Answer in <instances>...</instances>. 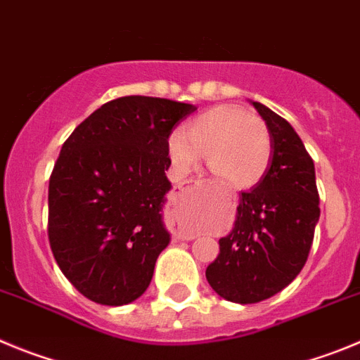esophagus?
<instances>
[{
    "label": "esophagus",
    "mask_w": 360,
    "mask_h": 360,
    "mask_svg": "<svg viewBox=\"0 0 360 360\" xmlns=\"http://www.w3.org/2000/svg\"><path fill=\"white\" fill-rule=\"evenodd\" d=\"M184 183H186V184H202L204 181L200 179V177H190V179H186V181H184ZM184 183L181 184L179 188H183V186H184Z\"/></svg>",
    "instance_id": "obj_1"
}]
</instances>
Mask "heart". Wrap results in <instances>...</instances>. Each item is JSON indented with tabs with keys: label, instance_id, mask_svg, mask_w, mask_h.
Returning <instances> with one entry per match:
<instances>
[{
	"label": "heart",
	"instance_id": "heart-1",
	"mask_svg": "<svg viewBox=\"0 0 360 360\" xmlns=\"http://www.w3.org/2000/svg\"><path fill=\"white\" fill-rule=\"evenodd\" d=\"M168 154L176 168L186 172L202 154L206 167L220 186L245 190L260 183L273 156L271 132L264 120L236 105H217L200 112L174 132Z\"/></svg>",
	"mask_w": 360,
	"mask_h": 360
}]
</instances>
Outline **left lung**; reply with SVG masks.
Masks as SVG:
<instances>
[{"label":"left lung","mask_w":360,"mask_h":360,"mask_svg":"<svg viewBox=\"0 0 360 360\" xmlns=\"http://www.w3.org/2000/svg\"><path fill=\"white\" fill-rule=\"evenodd\" d=\"M265 120L273 156L257 186L240 193L235 228L206 269L212 289L233 303H258L283 290L305 265L319 220L314 161L285 118L252 102Z\"/></svg>","instance_id":"1"}]
</instances>
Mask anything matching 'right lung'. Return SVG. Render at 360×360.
I'll return each mask as SVG.
<instances>
[{"instance_id": "obj_1", "label": "right lung", "mask_w": 360, "mask_h": 360, "mask_svg": "<svg viewBox=\"0 0 360 360\" xmlns=\"http://www.w3.org/2000/svg\"><path fill=\"white\" fill-rule=\"evenodd\" d=\"M192 103L122 96L87 116L64 141L48 188L55 262L87 300L120 307L147 290L160 252L170 181L168 138Z\"/></svg>"}]
</instances>
